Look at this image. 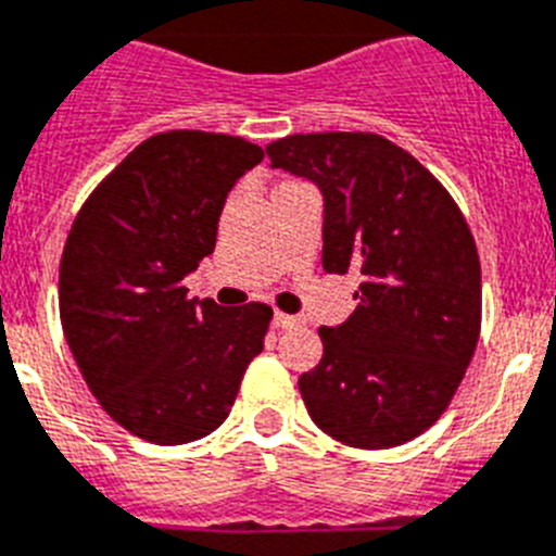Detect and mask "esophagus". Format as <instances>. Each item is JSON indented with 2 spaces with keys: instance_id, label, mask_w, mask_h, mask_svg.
Wrapping results in <instances>:
<instances>
[{
  "instance_id": "1",
  "label": "esophagus",
  "mask_w": 556,
  "mask_h": 556,
  "mask_svg": "<svg viewBox=\"0 0 556 556\" xmlns=\"http://www.w3.org/2000/svg\"><path fill=\"white\" fill-rule=\"evenodd\" d=\"M299 318L296 316H288V313H274V318H271V325L277 327V330H285V327H293L296 325Z\"/></svg>"
}]
</instances>
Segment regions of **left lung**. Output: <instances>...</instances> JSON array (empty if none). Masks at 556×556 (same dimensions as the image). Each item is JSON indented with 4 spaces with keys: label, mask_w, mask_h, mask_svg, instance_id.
Masks as SVG:
<instances>
[{
    "label": "left lung",
    "mask_w": 556,
    "mask_h": 556,
    "mask_svg": "<svg viewBox=\"0 0 556 556\" xmlns=\"http://www.w3.org/2000/svg\"><path fill=\"white\" fill-rule=\"evenodd\" d=\"M265 151L325 198V271L361 274L358 307L318 330L325 355L299 378L307 414L350 447L403 445L442 417L479 344L476 240L445 187L378 134H293Z\"/></svg>",
    "instance_id": "obj_1"
}]
</instances>
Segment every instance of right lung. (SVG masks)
Listing matches in <instances>:
<instances>
[{"mask_svg":"<svg viewBox=\"0 0 556 556\" xmlns=\"http://www.w3.org/2000/svg\"><path fill=\"white\" fill-rule=\"evenodd\" d=\"M263 156L226 134H156L77 212L58 277L61 325L91 394L134 437L185 445L212 433L263 352L271 307L224 311L181 285L215 251L226 195Z\"/></svg>","mask_w":556,"mask_h":556,"instance_id":"obj_1","label":"right lung"}]
</instances>
